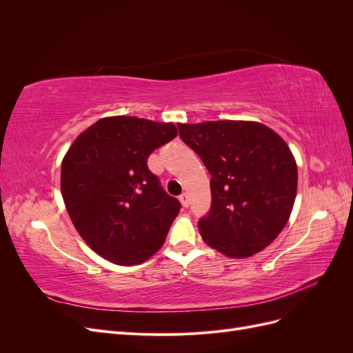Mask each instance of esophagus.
I'll list each match as a JSON object with an SVG mask.
<instances>
[{
  "label": "esophagus",
  "mask_w": 353,
  "mask_h": 353,
  "mask_svg": "<svg viewBox=\"0 0 353 353\" xmlns=\"http://www.w3.org/2000/svg\"><path fill=\"white\" fill-rule=\"evenodd\" d=\"M179 201H181V205H183L184 208H188V205H190V199H188V194L187 193H183L179 196Z\"/></svg>",
  "instance_id": "1"
}]
</instances>
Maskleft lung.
<instances>
[{"label":"left lung","mask_w":353,"mask_h":353,"mask_svg":"<svg viewBox=\"0 0 353 353\" xmlns=\"http://www.w3.org/2000/svg\"><path fill=\"white\" fill-rule=\"evenodd\" d=\"M178 130L212 175V208L199 222L203 241L232 259L262 252L293 210L297 166L290 147L253 121L178 123Z\"/></svg>","instance_id":"1"}]
</instances>
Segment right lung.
Returning <instances> with one entry per match:
<instances>
[{
  "mask_svg": "<svg viewBox=\"0 0 353 353\" xmlns=\"http://www.w3.org/2000/svg\"><path fill=\"white\" fill-rule=\"evenodd\" d=\"M176 135L172 122L103 117L63 157L60 187L69 216L105 261L138 265L163 245L181 205L160 187L147 157Z\"/></svg>",
  "mask_w": 353,
  "mask_h": 353,
  "instance_id": "1",
  "label": "right lung"
}]
</instances>
